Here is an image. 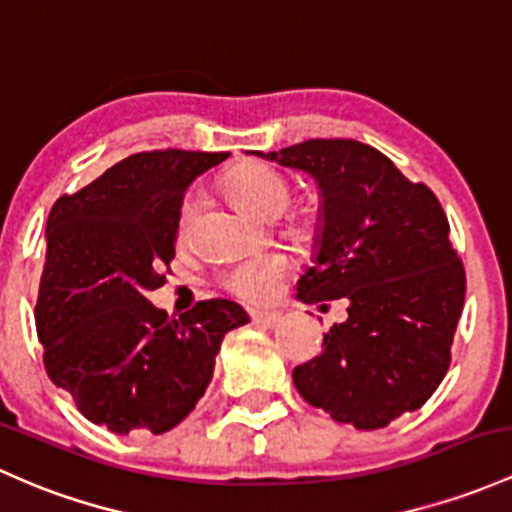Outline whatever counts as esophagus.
<instances>
[{
	"instance_id": "esophagus-1",
	"label": "esophagus",
	"mask_w": 512,
	"mask_h": 512,
	"mask_svg": "<svg viewBox=\"0 0 512 512\" xmlns=\"http://www.w3.org/2000/svg\"><path fill=\"white\" fill-rule=\"evenodd\" d=\"M251 320L261 324V327H276L280 322V315L278 312H251Z\"/></svg>"
}]
</instances>
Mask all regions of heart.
Returning <instances> with one entry per match:
<instances>
[{
  "label": "heart",
  "instance_id": "heart-1",
  "mask_svg": "<svg viewBox=\"0 0 512 512\" xmlns=\"http://www.w3.org/2000/svg\"><path fill=\"white\" fill-rule=\"evenodd\" d=\"M227 188L241 207L258 214V217H278L290 205V190L285 178L278 170L263 166V163H244V166L234 168L227 175ZM202 200L205 197H202L200 188L185 192L183 202L178 207V219H175V229H178L180 239L190 234ZM285 271H288V258L283 254L258 251V254L239 258L232 266L224 268L219 273V285L229 295L244 302H263L271 298Z\"/></svg>",
  "mask_w": 512,
  "mask_h": 512
}]
</instances>
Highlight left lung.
<instances>
[{"label":"left lung","instance_id":"obj_1","mask_svg":"<svg viewBox=\"0 0 512 512\" xmlns=\"http://www.w3.org/2000/svg\"><path fill=\"white\" fill-rule=\"evenodd\" d=\"M256 156L312 175L320 234L302 302H349L322 354L293 368L298 393L337 422L386 427L447 376L466 273L434 192L354 139H310Z\"/></svg>","mask_w":512,"mask_h":512}]
</instances>
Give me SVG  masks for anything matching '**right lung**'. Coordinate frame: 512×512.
<instances>
[{"mask_svg":"<svg viewBox=\"0 0 512 512\" xmlns=\"http://www.w3.org/2000/svg\"><path fill=\"white\" fill-rule=\"evenodd\" d=\"M227 156L134 153L48 214L36 300L43 366L109 432L173 430L210 386L224 334L249 322L232 300H202L178 320L146 300L166 283L185 190Z\"/></svg>","mask_w":512,"mask_h":512,"instance_id":"obj_1","label":"right lung"}]
</instances>
